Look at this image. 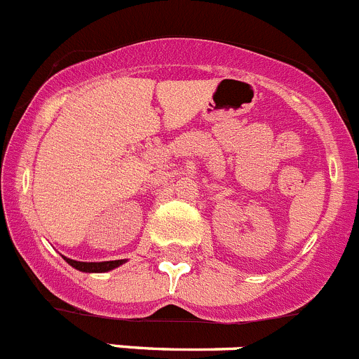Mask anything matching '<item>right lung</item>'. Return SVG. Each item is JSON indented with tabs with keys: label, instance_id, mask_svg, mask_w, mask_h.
<instances>
[{
	"label": "right lung",
	"instance_id": "add662e5",
	"mask_svg": "<svg viewBox=\"0 0 359 359\" xmlns=\"http://www.w3.org/2000/svg\"><path fill=\"white\" fill-rule=\"evenodd\" d=\"M63 259L72 266V268L79 269V271H84V273H105L126 262L125 259H119V261H102V262H81L68 257H63Z\"/></svg>",
	"mask_w": 359,
	"mask_h": 359
}]
</instances>
